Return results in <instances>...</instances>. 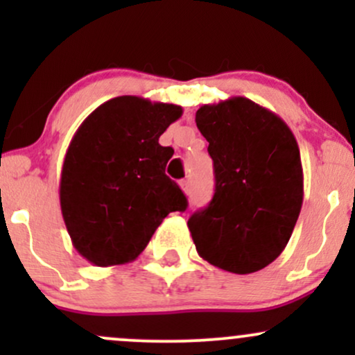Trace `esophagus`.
<instances>
[{
    "label": "esophagus",
    "mask_w": 355,
    "mask_h": 355,
    "mask_svg": "<svg viewBox=\"0 0 355 355\" xmlns=\"http://www.w3.org/2000/svg\"><path fill=\"white\" fill-rule=\"evenodd\" d=\"M180 187H182V190L185 191V193H189V191H190V182L185 180V178H183V180H180Z\"/></svg>",
    "instance_id": "obj_1"
}]
</instances>
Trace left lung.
<instances>
[{"instance_id": "8db88e82", "label": "left lung", "mask_w": 355, "mask_h": 355, "mask_svg": "<svg viewBox=\"0 0 355 355\" xmlns=\"http://www.w3.org/2000/svg\"><path fill=\"white\" fill-rule=\"evenodd\" d=\"M195 123L209 141L215 173L214 198L187 223L198 255L232 274L262 270L282 254L302 209L294 133L243 96L202 105Z\"/></svg>"}]
</instances>
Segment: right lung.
Segmentation results:
<instances>
[{"instance_id":"obj_1","label":"right lung","mask_w":355,"mask_h":355,"mask_svg":"<svg viewBox=\"0 0 355 355\" xmlns=\"http://www.w3.org/2000/svg\"><path fill=\"white\" fill-rule=\"evenodd\" d=\"M182 107L116 96L85 118L60 178V205L73 247L96 267L135 260L170 211L187 198L165 175L173 150L158 138Z\"/></svg>"}]
</instances>
